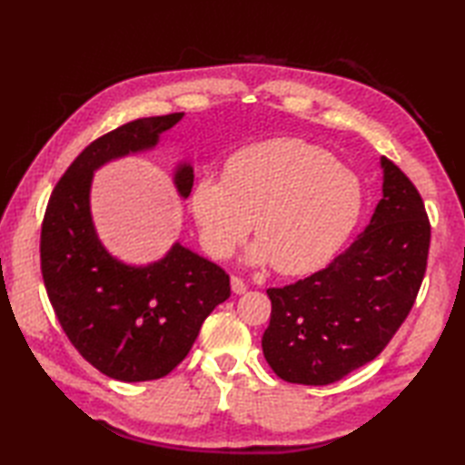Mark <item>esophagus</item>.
<instances>
[{
	"label": "esophagus",
	"mask_w": 465,
	"mask_h": 465,
	"mask_svg": "<svg viewBox=\"0 0 465 465\" xmlns=\"http://www.w3.org/2000/svg\"><path fill=\"white\" fill-rule=\"evenodd\" d=\"M232 290H233V293L242 295L248 292V285H245V282L242 278H238V275H232Z\"/></svg>",
	"instance_id": "1"
}]
</instances>
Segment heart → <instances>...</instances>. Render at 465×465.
<instances>
[{
    "instance_id": "1",
    "label": "heart",
    "mask_w": 465,
    "mask_h": 465,
    "mask_svg": "<svg viewBox=\"0 0 465 465\" xmlns=\"http://www.w3.org/2000/svg\"><path fill=\"white\" fill-rule=\"evenodd\" d=\"M192 212L213 258H230L255 222L260 242L250 260L300 275L328 263L350 238L361 213V187L322 147L280 137L235 153L225 182L203 177Z\"/></svg>"
}]
</instances>
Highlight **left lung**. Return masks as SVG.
Returning <instances> with one entry per match:
<instances>
[{
    "mask_svg": "<svg viewBox=\"0 0 465 465\" xmlns=\"http://www.w3.org/2000/svg\"><path fill=\"white\" fill-rule=\"evenodd\" d=\"M383 197L370 225L328 268L270 288L263 355L278 378L328 385L385 350L416 303L431 225L418 187L381 157Z\"/></svg>",
    "mask_w": 465,
    "mask_h": 465,
    "instance_id": "left-lung-1",
    "label": "left lung"
}]
</instances>
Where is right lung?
Wrapping results in <instances>:
<instances>
[{
    "mask_svg": "<svg viewBox=\"0 0 465 465\" xmlns=\"http://www.w3.org/2000/svg\"><path fill=\"white\" fill-rule=\"evenodd\" d=\"M182 117H142L94 140L59 177L42 223V275L59 325L85 361L127 383L160 380L177 368L207 315L232 295L230 275L180 243L147 268L120 263L92 223L94 170L153 147ZM175 185L190 195V165H180Z\"/></svg>",
    "mask_w": 465,
    "mask_h": 465,
    "instance_id": "add662e5",
    "label": "right lung"
}]
</instances>
